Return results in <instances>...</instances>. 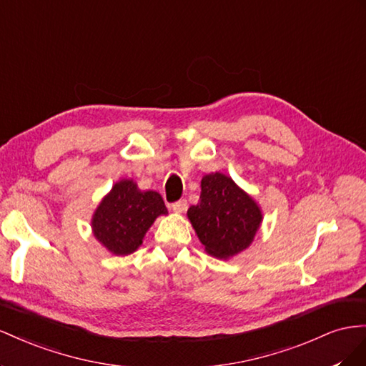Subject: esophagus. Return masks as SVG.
Wrapping results in <instances>:
<instances>
[{
    "label": "esophagus",
    "instance_id": "34e87169",
    "mask_svg": "<svg viewBox=\"0 0 366 366\" xmlns=\"http://www.w3.org/2000/svg\"><path fill=\"white\" fill-rule=\"evenodd\" d=\"M172 210L174 213H184L187 210V201H177L174 204H172Z\"/></svg>",
    "mask_w": 366,
    "mask_h": 366
}]
</instances>
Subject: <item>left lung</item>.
<instances>
[{
	"mask_svg": "<svg viewBox=\"0 0 366 366\" xmlns=\"http://www.w3.org/2000/svg\"><path fill=\"white\" fill-rule=\"evenodd\" d=\"M187 216L205 252L224 260L253 244L264 219L254 197L221 172L202 177L199 202Z\"/></svg>",
	"mask_w": 366,
	"mask_h": 366,
	"instance_id": "1",
	"label": "left lung"
}]
</instances>
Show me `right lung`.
<instances>
[{
	"instance_id": "1",
	"label": "right lung",
	"mask_w": 366,
	"mask_h": 366,
	"mask_svg": "<svg viewBox=\"0 0 366 366\" xmlns=\"http://www.w3.org/2000/svg\"><path fill=\"white\" fill-rule=\"evenodd\" d=\"M169 214L162 196L141 190L133 179L114 182L92 216V233L114 256H129L142 245L156 217Z\"/></svg>"
}]
</instances>
